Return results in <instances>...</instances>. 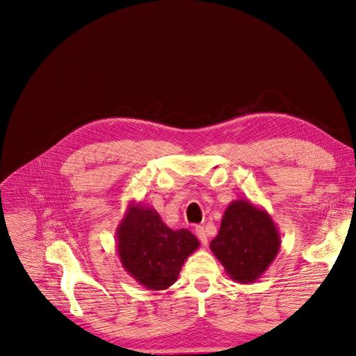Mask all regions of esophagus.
I'll list each match as a JSON object with an SVG mask.
<instances>
[{
    "instance_id": "obj_1",
    "label": "esophagus",
    "mask_w": 356,
    "mask_h": 356,
    "mask_svg": "<svg viewBox=\"0 0 356 356\" xmlns=\"http://www.w3.org/2000/svg\"><path fill=\"white\" fill-rule=\"evenodd\" d=\"M195 232H196L199 241L202 242V245L207 247L208 245V235H207V231H204V228L203 227H196Z\"/></svg>"
}]
</instances>
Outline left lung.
<instances>
[{"instance_id":"8db88e82","label":"left lung","mask_w":356,"mask_h":356,"mask_svg":"<svg viewBox=\"0 0 356 356\" xmlns=\"http://www.w3.org/2000/svg\"><path fill=\"white\" fill-rule=\"evenodd\" d=\"M282 239L270 213L245 199L229 203L211 250L236 283L250 284L275 259Z\"/></svg>"}]
</instances>
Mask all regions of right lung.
<instances>
[{"instance_id":"obj_1","label":"right lung","mask_w":356,"mask_h":356,"mask_svg":"<svg viewBox=\"0 0 356 356\" xmlns=\"http://www.w3.org/2000/svg\"><path fill=\"white\" fill-rule=\"evenodd\" d=\"M124 270L148 290H165L176 283L186 258L199 248L188 229L173 231L159 212L131 202L115 232Z\"/></svg>"}]
</instances>
